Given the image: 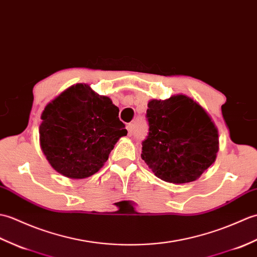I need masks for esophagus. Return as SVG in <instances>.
Returning a JSON list of instances; mask_svg holds the SVG:
<instances>
[{
	"instance_id": "1",
	"label": "esophagus",
	"mask_w": 257,
	"mask_h": 257,
	"mask_svg": "<svg viewBox=\"0 0 257 257\" xmlns=\"http://www.w3.org/2000/svg\"><path fill=\"white\" fill-rule=\"evenodd\" d=\"M126 127H127V131H128V134L132 135L134 133V131H135V124L130 123V124H127Z\"/></svg>"
}]
</instances>
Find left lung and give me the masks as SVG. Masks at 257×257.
Instances as JSON below:
<instances>
[{"instance_id":"1","label":"left lung","mask_w":257,"mask_h":257,"mask_svg":"<svg viewBox=\"0 0 257 257\" xmlns=\"http://www.w3.org/2000/svg\"><path fill=\"white\" fill-rule=\"evenodd\" d=\"M148 135L142 159L156 177L172 184L195 181L219 151L218 128L203 107L184 94L148 102Z\"/></svg>"}]
</instances>
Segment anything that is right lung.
Masks as SVG:
<instances>
[{"label": "right lung", "instance_id": "right-lung-1", "mask_svg": "<svg viewBox=\"0 0 257 257\" xmlns=\"http://www.w3.org/2000/svg\"><path fill=\"white\" fill-rule=\"evenodd\" d=\"M41 147L56 172L71 179L98 173L119 138L127 134L109 96L78 83L45 107Z\"/></svg>", "mask_w": 257, "mask_h": 257}]
</instances>
